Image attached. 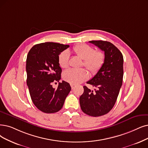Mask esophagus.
<instances>
[{
  "instance_id": "1",
  "label": "esophagus",
  "mask_w": 148,
  "mask_h": 148,
  "mask_svg": "<svg viewBox=\"0 0 148 148\" xmlns=\"http://www.w3.org/2000/svg\"><path fill=\"white\" fill-rule=\"evenodd\" d=\"M70 86H71V87H72V89H73V88H74L75 87V86L74 84H70Z\"/></svg>"
}]
</instances>
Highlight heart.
<instances>
[{"instance_id":"obj_1","label":"heart","mask_w":148,"mask_h":148,"mask_svg":"<svg viewBox=\"0 0 148 148\" xmlns=\"http://www.w3.org/2000/svg\"><path fill=\"white\" fill-rule=\"evenodd\" d=\"M75 54L84 60V66L92 73H96L101 68L104 62L105 56L101 51H95L93 47L86 44H81L73 48ZM70 54L67 51L62 52L59 56V64L61 68L67 69L69 66ZM89 73L84 69H71L63 74L64 79L70 84L76 85L87 79Z\"/></svg>"}]
</instances>
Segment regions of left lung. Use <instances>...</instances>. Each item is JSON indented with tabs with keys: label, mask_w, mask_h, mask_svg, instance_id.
<instances>
[{
	"label": "left lung",
	"mask_w": 148,
	"mask_h": 148,
	"mask_svg": "<svg viewBox=\"0 0 148 148\" xmlns=\"http://www.w3.org/2000/svg\"><path fill=\"white\" fill-rule=\"evenodd\" d=\"M89 42L104 51V62L97 73L87 82L97 89L91 90L84 86L79 103L84 113L96 117L108 114L115 104L123 83V56L110 42L91 40Z\"/></svg>",
	"instance_id": "1"
}]
</instances>
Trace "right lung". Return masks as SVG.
Wrapping results in <instances>:
<instances>
[{
    "instance_id": "obj_1",
    "label": "right lung",
    "mask_w": 148,
    "mask_h": 148,
    "mask_svg": "<svg viewBox=\"0 0 148 148\" xmlns=\"http://www.w3.org/2000/svg\"><path fill=\"white\" fill-rule=\"evenodd\" d=\"M69 45L45 42L34 45L26 61L27 84L32 101L40 111L53 114L60 110L71 87L68 82H59L57 88L52 84L61 79L62 69L59 55ZM56 83V82H55Z\"/></svg>"
}]
</instances>
